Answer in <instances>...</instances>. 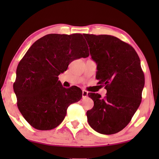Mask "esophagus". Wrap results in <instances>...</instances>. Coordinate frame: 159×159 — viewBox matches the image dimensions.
<instances>
[{
    "label": "esophagus",
    "instance_id": "obj_1",
    "mask_svg": "<svg viewBox=\"0 0 159 159\" xmlns=\"http://www.w3.org/2000/svg\"><path fill=\"white\" fill-rule=\"evenodd\" d=\"M88 94V92L87 91H85V90H83V91H82V97H83V98L87 97Z\"/></svg>",
    "mask_w": 159,
    "mask_h": 159
}]
</instances>
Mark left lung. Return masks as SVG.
I'll list each match as a JSON object with an SVG mask.
<instances>
[{
    "mask_svg": "<svg viewBox=\"0 0 159 159\" xmlns=\"http://www.w3.org/2000/svg\"><path fill=\"white\" fill-rule=\"evenodd\" d=\"M91 58L98 64L96 79L105 85L106 96L89 93L94 105L87 111L91 127L101 134L121 131L131 121L141 103L145 76L136 51L110 35L84 34Z\"/></svg>",
    "mask_w": 159,
    "mask_h": 159,
    "instance_id": "1",
    "label": "left lung"
}]
</instances>
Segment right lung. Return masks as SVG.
I'll use <instances>...</instances> for the list:
<instances>
[{
    "label": "right lung",
    "instance_id": "add662e5",
    "mask_svg": "<svg viewBox=\"0 0 159 159\" xmlns=\"http://www.w3.org/2000/svg\"><path fill=\"white\" fill-rule=\"evenodd\" d=\"M89 56L81 34H50L28 49L18 65L13 88L18 108L32 127L41 131L56 128L63 121L69 105L81 99L79 88H64L57 76L71 61Z\"/></svg>",
    "mask_w": 159,
    "mask_h": 159
}]
</instances>
